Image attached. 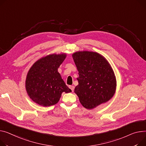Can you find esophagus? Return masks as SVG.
I'll return each instance as SVG.
<instances>
[{
    "label": "esophagus",
    "mask_w": 146,
    "mask_h": 146,
    "mask_svg": "<svg viewBox=\"0 0 146 146\" xmlns=\"http://www.w3.org/2000/svg\"><path fill=\"white\" fill-rule=\"evenodd\" d=\"M69 87H70V89L72 90V92L74 91V86H70Z\"/></svg>",
    "instance_id": "obj_1"
}]
</instances>
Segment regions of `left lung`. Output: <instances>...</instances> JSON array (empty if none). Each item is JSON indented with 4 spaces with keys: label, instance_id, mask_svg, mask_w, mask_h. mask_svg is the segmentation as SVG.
Here are the masks:
<instances>
[{
    "label": "left lung",
    "instance_id": "obj_1",
    "mask_svg": "<svg viewBox=\"0 0 146 146\" xmlns=\"http://www.w3.org/2000/svg\"><path fill=\"white\" fill-rule=\"evenodd\" d=\"M72 57L79 75L74 93L82 105L93 109L109 102L115 94L117 82L108 60L98 53L86 50L76 52Z\"/></svg>",
    "mask_w": 146,
    "mask_h": 146
}]
</instances>
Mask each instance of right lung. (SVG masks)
<instances>
[{
    "instance_id": "right-lung-1",
    "label": "right lung",
    "mask_w": 146,
    "mask_h": 146,
    "mask_svg": "<svg viewBox=\"0 0 146 146\" xmlns=\"http://www.w3.org/2000/svg\"><path fill=\"white\" fill-rule=\"evenodd\" d=\"M66 56V53L47 55L35 62L29 70L25 87L29 98L35 103L43 107L54 105L63 92H72L58 72Z\"/></svg>"
}]
</instances>
